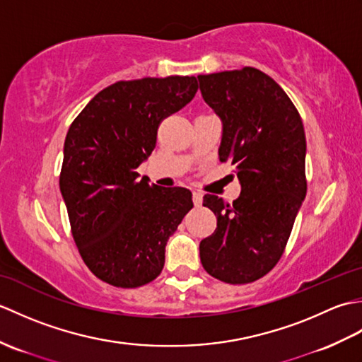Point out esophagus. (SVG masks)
I'll return each instance as SVG.
<instances>
[{"instance_id":"obj_1","label":"esophagus","mask_w":362,"mask_h":362,"mask_svg":"<svg viewBox=\"0 0 362 362\" xmlns=\"http://www.w3.org/2000/svg\"><path fill=\"white\" fill-rule=\"evenodd\" d=\"M193 202H194L196 206H199V205L202 204V193H201V191H194V193H193Z\"/></svg>"}]
</instances>
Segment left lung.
<instances>
[{"mask_svg": "<svg viewBox=\"0 0 362 362\" xmlns=\"http://www.w3.org/2000/svg\"><path fill=\"white\" fill-rule=\"evenodd\" d=\"M204 101L222 122L219 160L235 166L241 194H213L214 233L201 241V263L214 279L252 283L279 263L306 196V138L289 96L257 68L197 76Z\"/></svg>", "mask_w": 362, "mask_h": 362, "instance_id": "left-lung-1", "label": "left lung"}]
</instances>
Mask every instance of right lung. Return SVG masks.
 I'll use <instances>...</instances> for the list:
<instances>
[{"mask_svg":"<svg viewBox=\"0 0 362 362\" xmlns=\"http://www.w3.org/2000/svg\"><path fill=\"white\" fill-rule=\"evenodd\" d=\"M194 76L119 81L99 91L68 129L60 193L83 263L117 288L156 280L165 247L193 209L191 191L149 185L136 168L161 119L197 91Z\"/></svg>","mask_w":362,"mask_h":362,"instance_id":"obj_1","label":"right lung"}]
</instances>
